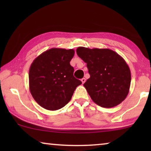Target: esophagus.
<instances>
[{
    "label": "esophagus",
    "instance_id": "34e87169",
    "mask_svg": "<svg viewBox=\"0 0 151 151\" xmlns=\"http://www.w3.org/2000/svg\"><path fill=\"white\" fill-rule=\"evenodd\" d=\"M81 81H82V83H83V84H84L85 83V81H86V79L85 78H83L81 79Z\"/></svg>",
    "mask_w": 151,
    "mask_h": 151
}]
</instances>
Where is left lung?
<instances>
[{"instance_id":"1","label":"left lung","mask_w":151,"mask_h":151,"mask_svg":"<svg viewBox=\"0 0 151 151\" xmlns=\"http://www.w3.org/2000/svg\"><path fill=\"white\" fill-rule=\"evenodd\" d=\"M76 54L86 63L90 78L83 86L94 103L111 108L126 99L131 74L123 58L109 48L80 47Z\"/></svg>"}]
</instances>
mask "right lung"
<instances>
[{
	"instance_id": "obj_1",
	"label": "right lung",
	"mask_w": 151,
	"mask_h": 151,
	"mask_svg": "<svg viewBox=\"0 0 151 151\" xmlns=\"http://www.w3.org/2000/svg\"><path fill=\"white\" fill-rule=\"evenodd\" d=\"M73 49L52 48L40 54L29 69V89L35 101L49 111L65 106L82 82L73 76Z\"/></svg>"
}]
</instances>
